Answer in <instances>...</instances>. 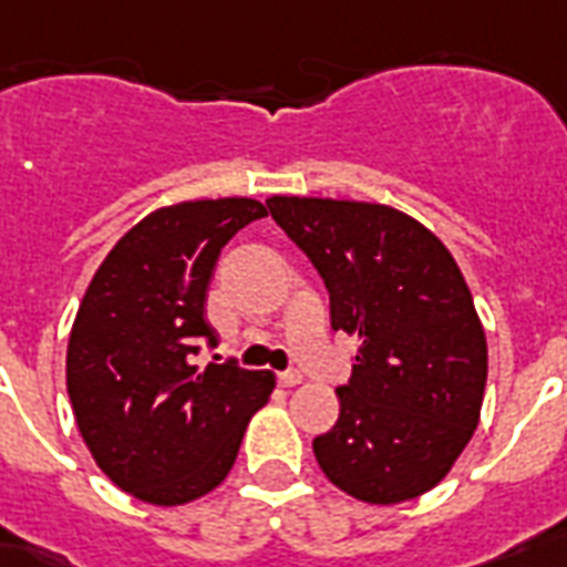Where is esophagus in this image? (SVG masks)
<instances>
[{"label":"esophagus","instance_id":"esophagus-1","mask_svg":"<svg viewBox=\"0 0 567 567\" xmlns=\"http://www.w3.org/2000/svg\"><path fill=\"white\" fill-rule=\"evenodd\" d=\"M305 381V375L298 370H287V372H278V384L280 388H296V384H301Z\"/></svg>","mask_w":567,"mask_h":567}]
</instances>
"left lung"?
Returning a JSON list of instances; mask_svg holds the SVG:
<instances>
[{"label":"left lung","instance_id":"1","mask_svg":"<svg viewBox=\"0 0 567 567\" xmlns=\"http://www.w3.org/2000/svg\"><path fill=\"white\" fill-rule=\"evenodd\" d=\"M331 298V328L358 337L340 416L313 441L346 494L390 506L432 491L480 425L488 343L443 243L384 204L266 200Z\"/></svg>","mask_w":567,"mask_h":567}]
</instances>
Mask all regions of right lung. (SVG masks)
Wrapping results in <instances>:
<instances>
[{
    "mask_svg": "<svg viewBox=\"0 0 567 567\" xmlns=\"http://www.w3.org/2000/svg\"><path fill=\"white\" fill-rule=\"evenodd\" d=\"M262 215L251 197L162 206L109 251L79 305L70 405L96 467L144 503L179 506L221 485L275 390V372L192 367L218 346L204 316L215 260Z\"/></svg>",
    "mask_w": 567,
    "mask_h": 567,
    "instance_id": "obj_1",
    "label": "right lung"
}]
</instances>
